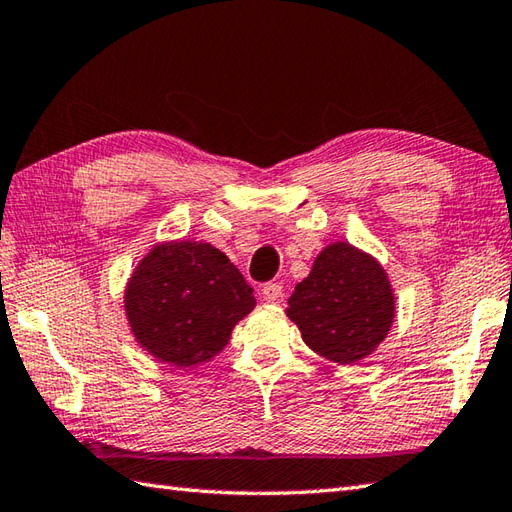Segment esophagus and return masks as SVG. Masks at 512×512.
I'll list each match as a JSON object with an SVG mask.
<instances>
[{
	"label": "esophagus",
	"instance_id": "34e87169",
	"mask_svg": "<svg viewBox=\"0 0 512 512\" xmlns=\"http://www.w3.org/2000/svg\"><path fill=\"white\" fill-rule=\"evenodd\" d=\"M262 297L268 303H279L281 299H284V286H281V284H266L262 288Z\"/></svg>",
	"mask_w": 512,
	"mask_h": 512
}]
</instances>
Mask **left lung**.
<instances>
[{
    "label": "left lung",
    "instance_id": "left-lung-1",
    "mask_svg": "<svg viewBox=\"0 0 512 512\" xmlns=\"http://www.w3.org/2000/svg\"><path fill=\"white\" fill-rule=\"evenodd\" d=\"M288 306V317L299 325L306 345L341 365L372 354L394 321V295L385 270L345 242L321 250Z\"/></svg>",
    "mask_w": 512,
    "mask_h": 512
}]
</instances>
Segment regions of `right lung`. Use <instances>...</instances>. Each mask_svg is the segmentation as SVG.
Here are the masks:
<instances>
[{
    "mask_svg": "<svg viewBox=\"0 0 512 512\" xmlns=\"http://www.w3.org/2000/svg\"><path fill=\"white\" fill-rule=\"evenodd\" d=\"M255 308L253 288L220 250L202 242L156 246L125 292L132 332L158 361L191 367L209 361Z\"/></svg>",
    "mask_w": 512,
    "mask_h": 512,
    "instance_id": "right-lung-1",
    "label": "right lung"
}]
</instances>
